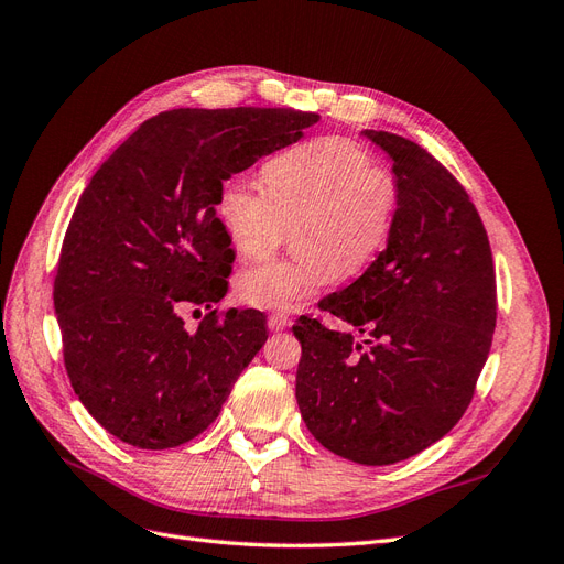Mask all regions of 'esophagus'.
I'll list each match as a JSON object with an SVG mask.
<instances>
[{"label":"esophagus","instance_id":"34e87169","mask_svg":"<svg viewBox=\"0 0 564 564\" xmlns=\"http://www.w3.org/2000/svg\"><path fill=\"white\" fill-rule=\"evenodd\" d=\"M289 324H292V319H289L286 315H270V319H268V327L272 332H284Z\"/></svg>","mask_w":564,"mask_h":564}]
</instances>
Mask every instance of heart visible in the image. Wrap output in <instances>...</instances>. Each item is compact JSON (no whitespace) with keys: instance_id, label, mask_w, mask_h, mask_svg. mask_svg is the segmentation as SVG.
Wrapping results in <instances>:
<instances>
[{"instance_id":"b5f03b06","label":"heart","mask_w":564,"mask_h":564,"mask_svg":"<svg viewBox=\"0 0 564 564\" xmlns=\"http://www.w3.org/2000/svg\"><path fill=\"white\" fill-rule=\"evenodd\" d=\"M265 185L230 178L216 212L247 259L268 256L289 226L301 224V256L251 265L237 278L249 305L275 313L299 308L336 275H360L388 242L400 202L395 178L346 139H317L282 152L265 166Z\"/></svg>"}]
</instances>
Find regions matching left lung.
Here are the masks:
<instances>
[{"instance_id":"8db88e82","label":"left lung","mask_w":564,"mask_h":564,"mask_svg":"<svg viewBox=\"0 0 564 564\" xmlns=\"http://www.w3.org/2000/svg\"><path fill=\"white\" fill-rule=\"evenodd\" d=\"M362 135L392 162L398 212L377 261L319 308L368 338L299 317L296 402L322 447L390 466L464 416L497 327V280L482 218L447 169L402 135Z\"/></svg>"}]
</instances>
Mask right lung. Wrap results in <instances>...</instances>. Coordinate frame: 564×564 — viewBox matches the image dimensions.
Masks as SVG:
<instances>
[{
    "label": "right lung",
    "instance_id": "obj_1",
    "mask_svg": "<svg viewBox=\"0 0 564 564\" xmlns=\"http://www.w3.org/2000/svg\"><path fill=\"white\" fill-rule=\"evenodd\" d=\"M315 112L178 108L135 129L100 164L67 226L54 308L73 390L117 440L169 449L216 421L265 344L259 311H216L185 329V303L228 292L224 181L296 143Z\"/></svg>",
    "mask_w": 564,
    "mask_h": 564
}]
</instances>
